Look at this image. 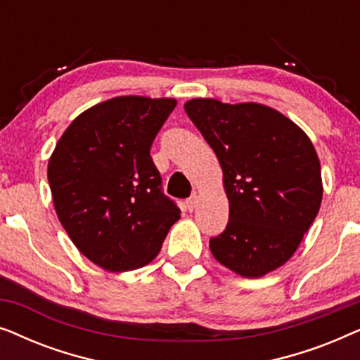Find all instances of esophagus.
I'll return each mask as SVG.
<instances>
[{
  "label": "esophagus",
  "mask_w": 360,
  "mask_h": 360,
  "mask_svg": "<svg viewBox=\"0 0 360 360\" xmlns=\"http://www.w3.org/2000/svg\"><path fill=\"white\" fill-rule=\"evenodd\" d=\"M196 203H198V198H196L195 195H193V196H190V198L185 201L186 210H188V211H193V210H195V206H196Z\"/></svg>",
  "instance_id": "34e87169"
}]
</instances>
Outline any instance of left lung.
I'll list each match as a JSON object with an SVG mask.
<instances>
[{
	"label": "left lung",
	"mask_w": 360,
	"mask_h": 360,
	"mask_svg": "<svg viewBox=\"0 0 360 360\" xmlns=\"http://www.w3.org/2000/svg\"><path fill=\"white\" fill-rule=\"evenodd\" d=\"M186 115L218 157L229 221L210 239L231 272L259 278L297 252L323 200L321 165L302 127L262 103L193 98Z\"/></svg>",
	"instance_id": "8db88e82"
}]
</instances>
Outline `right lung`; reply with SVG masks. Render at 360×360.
Returning a JSON list of instances; mask_svg holds the SVG:
<instances>
[{"instance_id":"right-lung-1","label":"right lung","mask_w":360,"mask_h":360,"mask_svg":"<svg viewBox=\"0 0 360 360\" xmlns=\"http://www.w3.org/2000/svg\"><path fill=\"white\" fill-rule=\"evenodd\" d=\"M175 98L115 96L70 122L47 165L53 208L68 238L108 272L152 262L180 210L150 159Z\"/></svg>"}]
</instances>
